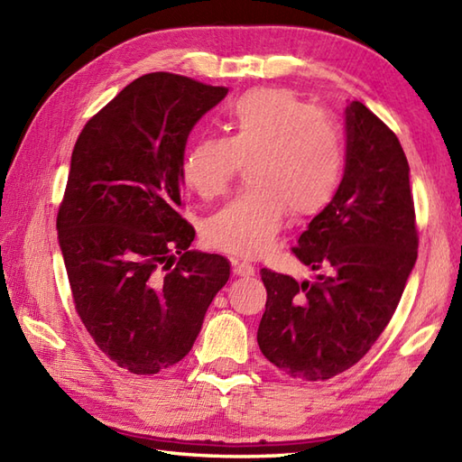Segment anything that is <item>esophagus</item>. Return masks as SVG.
I'll use <instances>...</instances> for the list:
<instances>
[{"label":"esophagus","instance_id":"esophagus-1","mask_svg":"<svg viewBox=\"0 0 462 462\" xmlns=\"http://www.w3.org/2000/svg\"><path fill=\"white\" fill-rule=\"evenodd\" d=\"M232 272H234V276L250 278V276H254V273H256V268H254L252 263L246 262V260L234 258V260H232Z\"/></svg>","mask_w":462,"mask_h":462}]
</instances>
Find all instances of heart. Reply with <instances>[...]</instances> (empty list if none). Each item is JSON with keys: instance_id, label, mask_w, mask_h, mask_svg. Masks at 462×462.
Returning a JSON list of instances; mask_svg holds the SVG:
<instances>
[{"instance_id": "1", "label": "heart", "mask_w": 462, "mask_h": 462, "mask_svg": "<svg viewBox=\"0 0 462 462\" xmlns=\"http://www.w3.org/2000/svg\"><path fill=\"white\" fill-rule=\"evenodd\" d=\"M226 136L192 143L180 159V179L204 200L228 189L238 164L248 189L204 224L212 248L254 258L266 254L288 212L319 214L336 199L346 172L337 126L286 89H258L234 101L224 115Z\"/></svg>"}]
</instances>
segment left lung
Wrapping results in <instances>:
<instances>
[{
	"instance_id": "8db88e82",
	"label": "left lung",
	"mask_w": 462,
	"mask_h": 462,
	"mask_svg": "<svg viewBox=\"0 0 462 462\" xmlns=\"http://www.w3.org/2000/svg\"><path fill=\"white\" fill-rule=\"evenodd\" d=\"M341 189L293 248L316 278L301 283L262 268L268 300L258 346L290 377H336L365 356L393 318L417 262L409 162L365 105L346 109Z\"/></svg>"
}]
</instances>
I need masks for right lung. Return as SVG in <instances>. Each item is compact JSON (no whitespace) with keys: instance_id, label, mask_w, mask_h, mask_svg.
Here are the masks:
<instances>
[{"instance_id":"right-lung-1","label":"right lung","mask_w":462,"mask_h":462,"mask_svg":"<svg viewBox=\"0 0 462 462\" xmlns=\"http://www.w3.org/2000/svg\"><path fill=\"white\" fill-rule=\"evenodd\" d=\"M228 89L172 73L134 79L85 125L57 214L75 310L116 365L152 375L179 363L230 278L218 254L192 252L179 214L180 159Z\"/></svg>"}]
</instances>
